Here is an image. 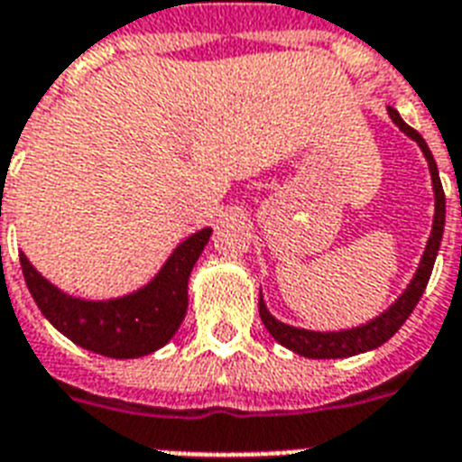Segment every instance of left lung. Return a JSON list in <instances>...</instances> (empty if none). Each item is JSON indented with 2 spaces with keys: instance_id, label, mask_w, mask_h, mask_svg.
<instances>
[{
  "instance_id": "obj_1",
  "label": "left lung",
  "mask_w": 462,
  "mask_h": 462,
  "mask_svg": "<svg viewBox=\"0 0 462 462\" xmlns=\"http://www.w3.org/2000/svg\"><path fill=\"white\" fill-rule=\"evenodd\" d=\"M388 116L400 130L405 132L407 137H412L420 149L424 152L429 161V171H431V182H434V198H436V214H434V226H431V236H429L427 250L421 255L420 270L414 274V280L410 282V287L405 289V294L400 296L398 301L393 303L391 309L381 313L376 320L361 325V328H352V330H339V332H313V330H301V328H291V325L280 323L277 318L270 316V310L264 306L263 294H260V318H263L264 328L270 330V335L280 345H284L291 352L301 354V356H309V359H342V356H354V354L368 352V349H376L383 342L395 335V332L402 328L410 313L414 310V306L420 303L421 294L429 284V277H431V270H434L436 253H439V245H441L443 236V224H446V195H443L441 178H439V168H436V161L429 152L427 142L421 139V134L414 127L400 117V113L395 108H388Z\"/></svg>"
}]
</instances>
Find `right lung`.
Segmentation results:
<instances>
[{"instance_id":"obj_1","label":"right lung","mask_w":462,"mask_h":462,"mask_svg":"<svg viewBox=\"0 0 462 462\" xmlns=\"http://www.w3.org/2000/svg\"><path fill=\"white\" fill-rule=\"evenodd\" d=\"M209 236L212 228H202L185 238L144 289L110 301L67 296L41 277L26 255H21V270L41 313L64 337L103 356L134 359L161 349L180 328L188 310V280Z\"/></svg>"}]
</instances>
